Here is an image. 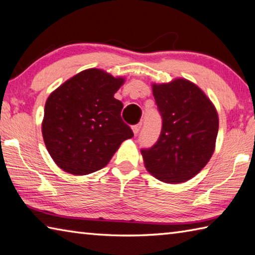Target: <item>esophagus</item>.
<instances>
[{"instance_id":"obj_1","label":"esophagus","mask_w":255,"mask_h":255,"mask_svg":"<svg viewBox=\"0 0 255 255\" xmlns=\"http://www.w3.org/2000/svg\"><path fill=\"white\" fill-rule=\"evenodd\" d=\"M140 128H141V124H137V125H135V126H132V132H133V135H137L138 133V131L140 130Z\"/></svg>"}]
</instances>
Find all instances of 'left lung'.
Returning <instances> with one entry per match:
<instances>
[{
	"mask_svg": "<svg viewBox=\"0 0 255 255\" xmlns=\"http://www.w3.org/2000/svg\"><path fill=\"white\" fill-rule=\"evenodd\" d=\"M151 87L163 126L155 145L141 149L143 164L161 182H187L214 152L219 115L204 91L184 78Z\"/></svg>",
	"mask_w": 255,
	"mask_h": 255,
	"instance_id": "8db88e82",
	"label": "left lung"
}]
</instances>
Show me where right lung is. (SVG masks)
I'll return each instance as SVG.
<instances>
[{
    "mask_svg": "<svg viewBox=\"0 0 255 255\" xmlns=\"http://www.w3.org/2000/svg\"><path fill=\"white\" fill-rule=\"evenodd\" d=\"M125 78L87 69L51 92L44 106L42 136L54 163L72 175L104 168L122 142L133 136L123 122L115 94Z\"/></svg>",
    "mask_w": 255,
    "mask_h": 255,
    "instance_id": "add662e5",
    "label": "right lung"
}]
</instances>
